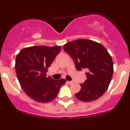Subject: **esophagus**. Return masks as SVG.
I'll list each match as a JSON object with an SVG mask.
<instances>
[{
	"label": "esophagus",
	"instance_id": "1",
	"mask_svg": "<svg viewBox=\"0 0 130 130\" xmlns=\"http://www.w3.org/2000/svg\"><path fill=\"white\" fill-rule=\"evenodd\" d=\"M68 83L69 84H70V85H72V84L73 83V81H68Z\"/></svg>",
	"mask_w": 130,
	"mask_h": 130
}]
</instances>
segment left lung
Instances as JSON below:
<instances>
[{
  "instance_id": "1",
  "label": "left lung",
  "mask_w": 130,
  "mask_h": 130,
  "mask_svg": "<svg viewBox=\"0 0 130 130\" xmlns=\"http://www.w3.org/2000/svg\"><path fill=\"white\" fill-rule=\"evenodd\" d=\"M63 49L73 58L77 70L87 71V79L75 94L77 98L83 102L98 99L108 88L113 74V62L107 49L100 43L85 39L69 42Z\"/></svg>"
}]
</instances>
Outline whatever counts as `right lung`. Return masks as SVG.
<instances>
[{"mask_svg": "<svg viewBox=\"0 0 130 130\" xmlns=\"http://www.w3.org/2000/svg\"><path fill=\"white\" fill-rule=\"evenodd\" d=\"M61 51L60 46H32L23 49L17 55L15 68L21 87L31 99L41 103L53 100L66 80L46 76L48 68Z\"/></svg>", "mask_w": 130, "mask_h": 130, "instance_id": "add662e5", "label": "right lung"}]
</instances>
